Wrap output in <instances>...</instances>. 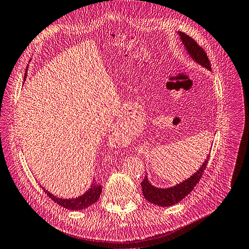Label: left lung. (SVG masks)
<instances>
[{
    "instance_id": "1",
    "label": "left lung",
    "mask_w": 249,
    "mask_h": 249,
    "mask_svg": "<svg viewBox=\"0 0 249 249\" xmlns=\"http://www.w3.org/2000/svg\"><path fill=\"white\" fill-rule=\"evenodd\" d=\"M179 35L191 58H193L196 62L200 63L202 66L212 70L210 61L208 59L206 52L203 49V47H201L199 44L196 43V41H195L193 37L189 36L185 33H179ZM208 160H209V156L207 157L206 161L202 165V167L197 170L194 176H191L186 181H184L181 184H178V185L171 188L162 189V188H157L155 186H152L148 182L147 177L145 176L144 180L141 183V186L143 190V195L146 197V200H148L152 204H156V205L163 206V207L171 206L176 203H179L187 195H189L191 193V190H193L195 186H196V184L199 183V181L201 180V178L203 176L204 170L206 169Z\"/></svg>"
}]
</instances>
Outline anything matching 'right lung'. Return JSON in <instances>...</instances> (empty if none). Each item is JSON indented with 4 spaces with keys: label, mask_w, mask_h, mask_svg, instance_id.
<instances>
[{
    "label": "right lung",
    "mask_w": 249,
    "mask_h": 249,
    "mask_svg": "<svg viewBox=\"0 0 249 249\" xmlns=\"http://www.w3.org/2000/svg\"><path fill=\"white\" fill-rule=\"evenodd\" d=\"M44 191H45L47 196H49L50 199H52L53 202H55L56 204H59L60 206L67 208L69 210H81V209H85L89 207L90 205H92L93 203L98 201L102 191V185L93 181L90 189H89L87 193H85L83 196L75 197V199H59V197L54 196L46 189H44Z\"/></svg>",
    "instance_id": "right-lung-1"
}]
</instances>
